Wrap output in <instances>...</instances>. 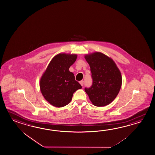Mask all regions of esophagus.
<instances>
[{
	"label": "esophagus",
	"mask_w": 155,
	"mask_h": 155,
	"mask_svg": "<svg viewBox=\"0 0 155 155\" xmlns=\"http://www.w3.org/2000/svg\"><path fill=\"white\" fill-rule=\"evenodd\" d=\"M79 83L81 84V85H82V86H83V84H84V81H81L79 82Z\"/></svg>",
	"instance_id": "34e87169"
}]
</instances>
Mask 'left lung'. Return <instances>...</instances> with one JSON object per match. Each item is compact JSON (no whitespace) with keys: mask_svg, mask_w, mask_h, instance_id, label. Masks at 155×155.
<instances>
[{"mask_svg":"<svg viewBox=\"0 0 155 155\" xmlns=\"http://www.w3.org/2000/svg\"><path fill=\"white\" fill-rule=\"evenodd\" d=\"M92 72L93 84L84 89L92 104L97 107L109 104L117 97L122 84L120 70L111 58L95 52L85 54Z\"/></svg>","mask_w":155,"mask_h":155,"instance_id":"1","label":"left lung"}]
</instances>
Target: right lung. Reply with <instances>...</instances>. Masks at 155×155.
Returning a JSON list of instances; mask_svg holds the SVG:
<instances>
[{
    "label": "right lung",
    "instance_id": "right-lung-1",
    "mask_svg": "<svg viewBox=\"0 0 155 155\" xmlns=\"http://www.w3.org/2000/svg\"><path fill=\"white\" fill-rule=\"evenodd\" d=\"M76 54H59L51 60L41 77L40 88L45 99L55 107L70 103L73 94L82 86L69 71L76 61Z\"/></svg>",
    "mask_w": 155,
    "mask_h": 155
}]
</instances>
